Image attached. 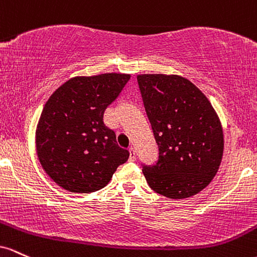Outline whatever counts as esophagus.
Segmentation results:
<instances>
[{"instance_id":"obj_1","label":"esophagus","mask_w":257,"mask_h":257,"mask_svg":"<svg viewBox=\"0 0 257 257\" xmlns=\"http://www.w3.org/2000/svg\"><path fill=\"white\" fill-rule=\"evenodd\" d=\"M130 160L135 161L136 160V152H135V148H130Z\"/></svg>"}]
</instances>
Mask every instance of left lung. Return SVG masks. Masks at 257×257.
Returning a JSON list of instances; mask_svg holds the SVG:
<instances>
[{
	"instance_id": "8db88e82",
	"label": "left lung",
	"mask_w": 257,
	"mask_h": 257,
	"mask_svg": "<svg viewBox=\"0 0 257 257\" xmlns=\"http://www.w3.org/2000/svg\"><path fill=\"white\" fill-rule=\"evenodd\" d=\"M159 160L143 166L154 192L169 199L193 197L210 184L223 155V130L210 100L180 75H137Z\"/></svg>"
}]
</instances>
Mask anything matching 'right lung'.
<instances>
[{
    "instance_id": "right-lung-1",
    "label": "right lung",
    "mask_w": 257,
    "mask_h": 257,
    "mask_svg": "<svg viewBox=\"0 0 257 257\" xmlns=\"http://www.w3.org/2000/svg\"><path fill=\"white\" fill-rule=\"evenodd\" d=\"M130 77L117 73L71 77L46 102L36 127L37 158L65 191H99L127 161L128 151L119 147L103 116Z\"/></svg>"
}]
</instances>
